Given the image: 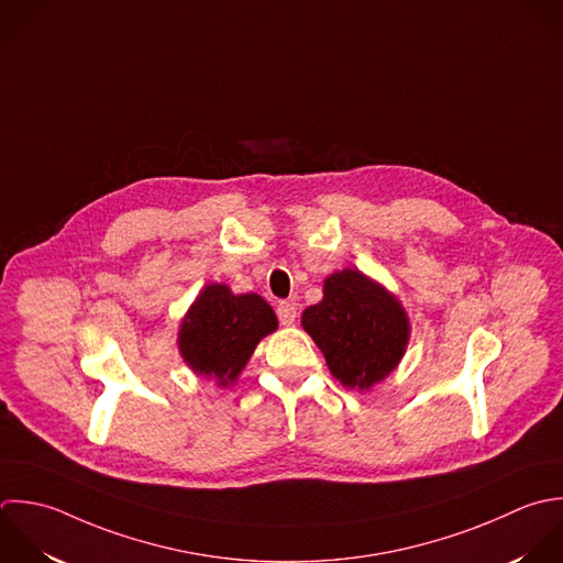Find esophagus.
<instances>
[{
    "label": "esophagus",
    "mask_w": 563,
    "mask_h": 563,
    "mask_svg": "<svg viewBox=\"0 0 563 563\" xmlns=\"http://www.w3.org/2000/svg\"><path fill=\"white\" fill-rule=\"evenodd\" d=\"M276 313H278V320H280L285 327H291V324L296 322V316H298L294 302H280V305L276 307Z\"/></svg>",
    "instance_id": "obj_1"
}]
</instances>
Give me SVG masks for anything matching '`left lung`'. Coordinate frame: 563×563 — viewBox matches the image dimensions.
Returning <instances> with one entry per match:
<instances>
[{"mask_svg":"<svg viewBox=\"0 0 563 563\" xmlns=\"http://www.w3.org/2000/svg\"><path fill=\"white\" fill-rule=\"evenodd\" d=\"M302 329L346 388L368 390L401 362L410 322L401 302L357 269L324 280V298L302 313Z\"/></svg>","mask_w":563,"mask_h":563,"instance_id":"left-lung-1","label":"left lung"}]
</instances>
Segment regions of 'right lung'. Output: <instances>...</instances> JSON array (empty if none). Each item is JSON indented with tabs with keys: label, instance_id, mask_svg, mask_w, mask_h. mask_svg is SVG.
Returning a JSON list of instances; mask_svg holds the SVG:
<instances>
[{
	"label": "right lung",
	"instance_id": "right-lung-1",
	"mask_svg": "<svg viewBox=\"0 0 563 563\" xmlns=\"http://www.w3.org/2000/svg\"><path fill=\"white\" fill-rule=\"evenodd\" d=\"M278 327L258 294L234 296L228 285H206L181 320L177 344L184 362L219 386L239 379L256 344Z\"/></svg>",
	"mask_w": 563,
	"mask_h": 563
}]
</instances>
